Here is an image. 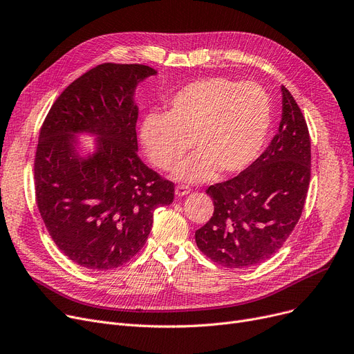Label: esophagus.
Returning <instances> with one entry per match:
<instances>
[{"instance_id":"1","label":"esophagus","mask_w":354,"mask_h":354,"mask_svg":"<svg viewBox=\"0 0 354 354\" xmlns=\"http://www.w3.org/2000/svg\"><path fill=\"white\" fill-rule=\"evenodd\" d=\"M189 192H191V188L188 187V185H178L176 189H175L176 196H185V195H188Z\"/></svg>"}]
</instances>
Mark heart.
I'll return each mask as SVG.
<instances>
[{
    "label": "heart",
    "instance_id": "1",
    "mask_svg": "<svg viewBox=\"0 0 354 354\" xmlns=\"http://www.w3.org/2000/svg\"><path fill=\"white\" fill-rule=\"evenodd\" d=\"M272 120L267 91L257 83L224 77L201 79L182 87L165 113H149L140 126L147 158L162 171H172L192 140L199 152L175 174L180 180L202 182L218 171L239 174L257 160Z\"/></svg>",
    "mask_w": 354,
    "mask_h": 354
}]
</instances>
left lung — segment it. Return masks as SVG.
Here are the masks:
<instances>
[{
  "mask_svg": "<svg viewBox=\"0 0 354 354\" xmlns=\"http://www.w3.org/2000/svg\"><path fill=\"white\" fill-rule=\"evenodd\" d=\"M281 91L283 116L268 147L248 169L207 189L214 214L195 241L227 268H248L274 255L304 208L311 172L308 127L291 93L284 86Z\"/></svg>",
  "mask_w": 354,
  "mask_h": 354,
  "instance_id": "left-lung-1",
  "label": "left lung"
}]
</instances>
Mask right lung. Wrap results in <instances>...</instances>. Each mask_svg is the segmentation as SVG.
<instances>
[{
  "mask_svg": "<svg viewBox=\"0 0 354 354\" xmlns=\"http://www.w3.org/2000/svg\"><path fill=\"white\" fill-rule=\"evenodd\" d=\"M155 74L143 64L96 66L67 86L40 129L37 207L55 245L80 267L126 264L145 245L153 211L174 202L175 185L138 156L133 96ZM80 133L97 136L86 158L77 152Z\"/></svg>",
  "mask_w": 354,
  "mask_h": 354,
  "instance_id": "1",
  "label": "right lung"
}]
</instances>
